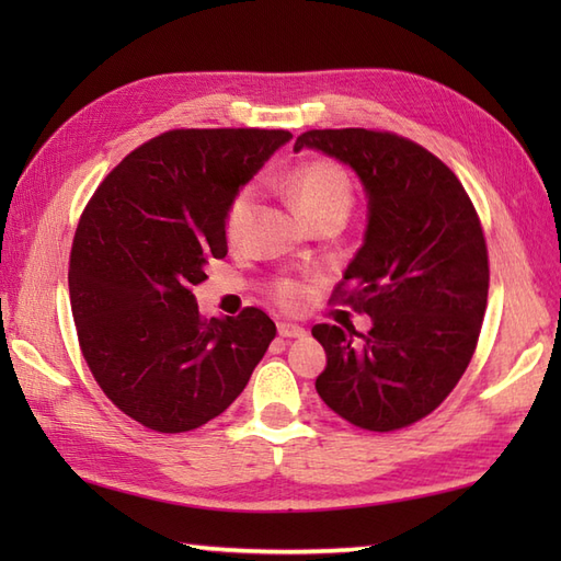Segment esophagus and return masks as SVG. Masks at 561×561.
Here are the masks:
<instances>
[{"mask_svg":"<svg viewBox=\"0 0 561 561\" xmlns=\"http://www.w3.org/2000/svg\"><path fill=\"white\" fill-rule=\"evenodd\" d=\"M277 332H279V337H304L306 335V330L304 328H299V325H291V323H279L277 325Z\"/></svg>","mask_w":561,"mask_h":561,"instance_id":"obj_1","label":"esophagus"}]
</instances>
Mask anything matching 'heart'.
<instances>
[{"label":"heart","instance_id":"b5f03b06","mask_svg":"<svg viewBox=\"0 0 561 561\" xmlns=\"http://www.w3.org/2000/svg\"><path fill=\"white\" fill-rule=\"evenodd\" d=\"M287 193L294 199L296 209L304 217L318 224L325 219H340L344 221L350 217L354 205V183L352 175L344 165L330 159H313L306 161L289 173L287 178ZM255 195L250 187H241L229 199V205L224 209V238L231 245H238L243 241L248 231L250 214H253ZM272 299L284 311H299L308 301V287L301 279L282 277L272 284Z\"/></svg>","mask_w":561,"mask_h":561}]
</instances>
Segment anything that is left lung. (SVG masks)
<instances>
[{
	"mask_svg": "<svg viewBox=\"0 0 561 561\" xmlns=\"http://www.w3.org/2000/svg\"><path fill=\"white\" fill-rule=\"evenodd\" d=\"M311 147L350 163L368 195L364 245L330 301L371 316L374 328L320 323L328 354L316 390L366 432H396L432 414L478 347L490 255L458 175L416 141L386 129H308Z\"/></svg>",
	"mask_w": 561,
	"mask_h": 561,
	"instance_id": "left-lung-1",
	"label": "left lung"
}]
</instances>
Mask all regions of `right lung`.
<instances>
[{
	"mask_svg": "<svg viewBox=\"0 0 561 561\" xmlns=\"http://www.w3.org/2000/svg\"><path fill=\"white\" fill-rule=\"evenodd\" d=\"M287 129H169L105 175L69 255L83 359L117 410L183 434L241 396L277 328L265 311L199 316L193 287L226 257L224 209Z\"/></svg>",
	"mask_w": 561,
	"mask_h": 561,
	"instance_id": "add662e5",
	"label": "right lung"
}]
</instances>
